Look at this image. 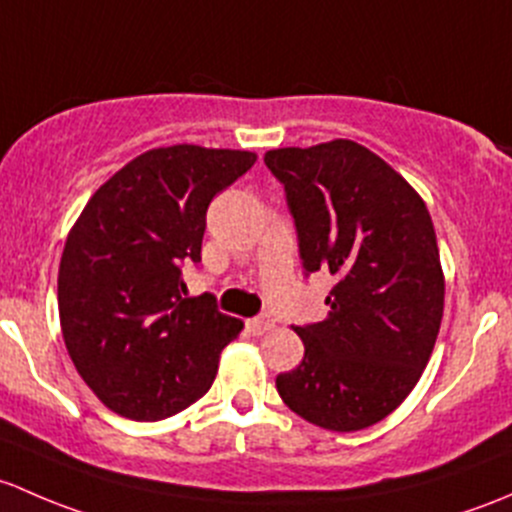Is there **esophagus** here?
I'll return each instance as SVG.
<instances>
[{
	"label": "esophagus",
	"instance_id": "34e87169",
	"mask_svg": "<svg viewBox=\"0 0 512 512\" xmlns=\"http://www.w3.org/2000/svg\"><path fill=\"white\" fill-rule=\"evenodd\" d=\"M246 328H249V333H254V335H263V333H268V330H273L276 328V320L271 318V315H258V318H251L249 323H246Z\"/></svg>",
	"mask_w": 512,
	"mask_h": 512
}]
</instances>
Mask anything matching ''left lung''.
Here are the masks:
<instances>
[{
  "instance_id": "obj_1",
  "label": "left lung",
  "mask_w": 512,
  "mask_h": 512,
  "mask_svg": "<svg viewBox=\"0 0 512 512\" xmlns=\"http://www.w3.org/2000/svg\"><path fill=\"white\" fill-rule=\"evenodd\" d=\"M263 162L286 192L305 276H335L328 318L295 328L303 362L276 389L310 424L367 429L407 399L439 335L444 273L429 209L352 140L268 150Z\"/></svg>"
}]
</instances>
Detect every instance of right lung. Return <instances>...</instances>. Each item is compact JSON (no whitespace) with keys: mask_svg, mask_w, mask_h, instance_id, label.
Instances as JSON below:
<instances>
[{"mask_svg":"<svg viewBox=\"0 0 512 512\" xmlns=\"http://www.w3.org/2000/svg\"><path fill=\"white\" fill-rule=\"evenodd\" d=\"M246 150L157 147L88 199L59 266L66 350L115 414L157 421L209 392L219 352L244 323L214 295L184 298L202 261L209 202L254 167Z\"/></svg>","mask_w":512,"mask_h":512,"instance_id":"obj_1","label":"right lung"}]
</instances>
